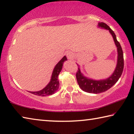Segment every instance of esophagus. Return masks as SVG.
Returning a JSON list of instances; mask_svg holds the SVG:
<instances>
[{"label": "esophagus", "mask_w": 134, "mask_h": 134, "mask_svg": "<svg viewBox=\"0 0 134 134\" xmlns=\"http://www.w3.org/2000/svg\"><path fill=\"white\" fill-rule=\"evenodd\" d=\"M66 55L68 57V58H72L74 57L73 54H72L71 51H69V52H67V54H66Z\"/></svg>", "instance_id": "34e87169"}]
</instances>
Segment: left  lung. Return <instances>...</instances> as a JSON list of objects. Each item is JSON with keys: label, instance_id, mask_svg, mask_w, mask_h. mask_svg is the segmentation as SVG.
<instances>
[{"label": "left lung", "instance_id": "8db88e82", "mask_svg": "<svg viewBox=\"0 0 134 134\" xmlns=\"http://www.w3.org/2000/svg\"><path fill=\"white\" fill-rule=\"evenodd\" d=\"M98 25L99 27L105 28L109 31L111 35H112L115 44L117 47L118 56L116 67L115 70V71L113 72L112 76H110L109 78L105 79V80H92V79H88L83 76V74L81 73L80 69L78 68V70L76 72V79L80 87L83 91L86 92L92 93L95 94L106 92V90L112 87L119 80L120 77L121 76L124 66L123 51H122L121 45L116 40V37L115 33L109 28V26L107 24L104 23V22L99 23Z\"/></svg>", "mask_w": 134, "mask_h": 134}]
</instances>
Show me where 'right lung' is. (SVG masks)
Here are the masks:
<instances>
[{
    "instance_id": "1",
    "label": "right lung",
    "mask_w": 134,
    "mask_h": 134,
    "mask_svg": "<svg viewBox=\"0 0 134 134\" xmlns=\"http://www.w3.org/2000/svg\"><path fill=\"white\" fill-rule=\"evenodd\" d=\"M67 60L66 57L64 56L60 62H59L55 67H54L53 74H52L51 81L48 84L46 87L44 88L42 90L38 92H30V93L34 94L40 96H45L51 95L54 94L57 90L58 89L59 87V81L58 80V76L60 74V72L62 71L63 64L64 62Z\"/></svg>"
}]
</instances>
